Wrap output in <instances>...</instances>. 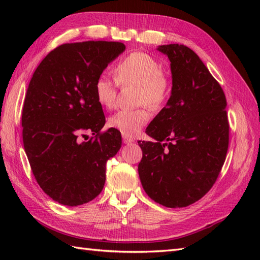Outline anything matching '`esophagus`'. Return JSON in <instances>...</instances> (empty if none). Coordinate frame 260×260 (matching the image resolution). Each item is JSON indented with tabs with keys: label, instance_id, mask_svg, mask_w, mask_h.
Masks as SVG:
<instances>
[{
	"label": "esophagus",
	"instance_id": "1",
	"mask_svg": "<svg viewBox=\"0 0 260 260\" xmlns=\"http://www.w3.org/2000/svg\"><path fill=\"white\" fill-rule=\"evenodd\" d=\"M123 142H124V144H131V143L133 142V139H131V137H128V136L123 135Z\"/></svg>",
	"mask_w": 260,
	"mask_h": 260
}]
</instances>
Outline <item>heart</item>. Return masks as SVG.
I'll return each instance as SVG.
<instances>
[{
	"instance_id": "1",
	"label": "heart",
	"mask_w": 260,
	"mask_h": 260,
	"mask_svg": "<svg viewBox=\"0 0 260 260\" xmlns=\"http://www.w3.org/2000/svg\"><path fill=\"white\" fill-rule=\"evenodd\" d=\"M115 78L119 85L139 87L137 103L151 109H157L167 101L170 84L156 59L144 52H134L125 57L114 69ZM95 96L99 105L113 108L116 102V84L106 76L96 80ZM150 115L144 108L129 110L121 109L110 116L108 125L125 136H134L144 126Z\"/></svg>"
}]
</instances>
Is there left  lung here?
<instances>
[{
  "label": "left lung",
  "instance_id": "1",
  "mask_svg": "<svg viewBox=\"0 0 260 260\" xmlns=\"http://www.w3.org/2000/svg\"><path fill=\"white\" fill-rule=\"evenodd\" d=\"M157 50L171 62L172 89L145 131L156 142H139L143 151L139 174L152 200L183 208L200 200L221 171L229 144L227 101L190 48L173 43Z\"/></svg>",
  "mask_w": 260,
  "mask_h": 260
}]
</instances>
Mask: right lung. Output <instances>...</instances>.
Wrapping results in <instances>:
<instances>
[{
  "label": "right lung",
  "mask_w": 260,
  "mask_h": 260,
  "mask_svg": "<svg viewBox=\"0 0 260 260\" xmlns=\"http://www.w3.org/2000/svg\"><path fill=\"white\" fill-rule=\"evenodd\" d=\"M125 49L113 41L66 43L30 80L22 112L24 151L38 184L63 206H80L102 192L106 163L121 146L118 131L101 133L106 120L93 86ZM86 131L94 137L81 141Z\"/></svg>",
  "instance_id": "right-lung-1"
}]
</instances>
